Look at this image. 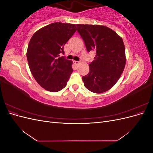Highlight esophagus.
Wrapping results in <instances>:
<instances>
[{"label": "esophagus", "instance_id": "1", "mask_svg": "<svg viewBox=\"0 0 153 153\" xmlns=\"http://www.w3.org/2000/svg\"><path fill=\"white\" fill-rule=\"evenodd\" d=\"M73 63L75 64V65H78V64L80 63V62H79V61H73Z\"/></svg>", "mask_w": 153, "mask_h": 153}]
</instances>
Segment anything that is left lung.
<instances>
[{"mask_svg":"<svg viewBox=\"0 0 153 153\" xmlns=\"http://www.w3.org/2000/svg\"><path fill=\"white\" fill-rule=\"evenodd\" d=\"M77 31L84 39L88 52L95 51L89 73L82 76L84 85L94 93L112 88L121 77L126 64L123 39L107 27L77 24Z\"/></svg>","mask_w":153,"mask_h":153,"instance_id":"left-lung-1","label":"left lung"}]
</instances>
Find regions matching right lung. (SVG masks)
Here are the masks:
<instances>
[{
  "mask_svg": "<svg viewBox=\"0 0 153 153\" xmlns=\"http://www.w3.org/2000/svg\"><path fill=\"white\" fill-rule=\"evenodd\" d=\"M75 24L55 22L36 32L29 41L27 58L37 82L50 92L65 87L73 72L72 61L66 59L64 46L76 32Z\"/></svg>",
  "mask_w": 153,
  "mask_h": 153,
  "instance_id": "add662e5",
  "label": "right lung"
}]
</instances>
